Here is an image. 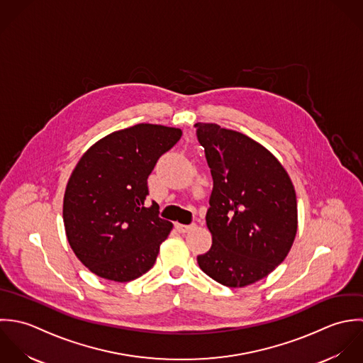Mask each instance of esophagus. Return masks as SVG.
<instances>
[{"label": "esophagus", "instance_id": "obj_1", "mask_svg": "<svg viewBox=\"0 0 363 363\" xmlns=\"http://www.w3.org/2000/svg\"><path fill=\"white\" fill-rule=\"evenodd\" d=\"M175 227H177V230H178L179 233H188L189 230L195 228V224H189V225H186V224H179V223H177V224H175Z\"/></svg>", "mask_w": 363, "mask_h": 363}]
</instances>
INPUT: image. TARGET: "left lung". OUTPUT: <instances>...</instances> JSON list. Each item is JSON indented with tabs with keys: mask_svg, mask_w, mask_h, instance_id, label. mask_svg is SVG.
Listing matches in <instances>:
<instances>
[{
	"mask_svg": "<svg viewBox=\"0 0 363 363\" xmlns=\"http://www.w3.org/2000/svg\"><path fill=\"white\" fill-rule=\"evenodd\" d=\"M213 178L206 213L212 247L201 269L228 288H244L284 262L297 231V202L278 158L248 136L196 123Z\"/></svg>",
	"mask_w": 363,
	"mask_h": 363,
	"instance_id": "8db88e82",
	"label": "left lung"
}]
</instances>
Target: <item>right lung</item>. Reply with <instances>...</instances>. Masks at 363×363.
<instances>
[{"instance_id":"obj_1","label":"right lung","mask_w":363,"mask_h":363,"mask_svg":"<svg viewBox=\"0 0 363 363\" xmlns=\"http://www.w3.org/2000/svg\"><path fill=\"white\" fill-rule=\"evenodd\" d=\"M182 130L140 123L113 132L79 158L66 186L63 220L77 258L96 277L130 282L150 271L172 223L145 206L147 178Z\"/></svg>"}]
</instances>
